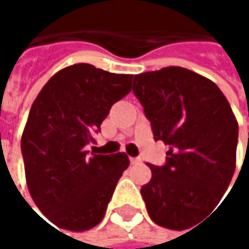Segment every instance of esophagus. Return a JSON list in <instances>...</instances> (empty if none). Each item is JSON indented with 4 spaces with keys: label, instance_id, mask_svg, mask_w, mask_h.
<instances>
[{
    "label": "esophagus",
    "instance_id": "1",
    "mask_svg": "<svg viewBox=\"0 0 249 249\" xmlns=\"http://www.w3.org/2000/svg\"><path fill=\"white\" fill-rule=\"evenodd\" d=\"M129 160H131V164H141L142 163L140 157H131Z\"/></svg>",
    "mask_w": 249,
    "mask_h": 249
}]
</instances>
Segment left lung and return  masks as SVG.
Listing matches in <instances>:
<instances>
[{"label":"left lung","instance_id":"obj_1","mask_svg":"<svg viewBox=\"0 0 249 249\" xmlns=\"http://www.w3.org/2000/svg\"><path fill=\"white\" fill-rule=\"evenodd\" d=\"M132 90L154 140L170 145L166 166L148 164L151 180L141 187L147 212L163 228L187 229L219 203L232 180L238 121L222 90L184 68L135 75Z\"/></svg>","mask_w":249,"mask_h":249}]
</instances>
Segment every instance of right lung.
<instances>
[{
  "label": "right lung",
  "instance_id": "obj_1",
  "mask_svg": "<svg viewBox=\"0 0 249 249\" xmlns=\"http://www.w3.org/2000/svg\"><path fill=\"white\" fill-rule=\"evenodd\" d=\"M131 82L132 75L76 63L52 76L34 99L21 137L25 181L53 225L83 232L102 221L129 159L88 156L85 147Z\"/></svg>",
  "mask_w": 249,
  "mask_h": 249
}]
</instances>
